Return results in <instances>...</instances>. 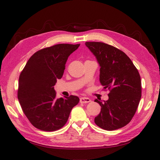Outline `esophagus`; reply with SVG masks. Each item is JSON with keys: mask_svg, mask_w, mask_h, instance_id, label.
<instances>
[{"mask_svg": "<svg viewBox=\"0 0 160 160\" xmlns=\"http://www.w3.org/2000/svg\"><path fill=\"white\" fill-rule=\"evenodd\" d=\"M80 103H89L91 102V100L89 99V98H86V97H82L80 98Z\"/></svg>", "mask_w": 160, "mask_h": 160, "instance_id": "obj_1", "label": "esophagus"}]
</instances>
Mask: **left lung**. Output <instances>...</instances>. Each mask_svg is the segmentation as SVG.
<instances>
[{"label": "left lung", "mask_w": 160, "mask_h": 160, "mask_svg": "<svg viewBox=\"0 0 160 160\" xmlns=\"http://www.w3.org/2000/svg\"><path fill=\"white\" fill-rule=\"evenodd\" d=\"M100 66V81L109 90L108 100L102 102L95 123L101 128L113 131L124 127L133 118L142 96L141 78L127 54L116 47L100 42H86Z\"/></svg>", "instance_id": "left-lung-1"}]
</instances>
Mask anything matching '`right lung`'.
<instances>
[{"label": "right lung", "instance_id": "obj_1", "mask_svg": "<svg viewBox=\"0 0 160 160\" xmlns=\"http://www.w3.org/2000/svg\"><path fill=\"white\" fill-rule=\"evenodd\" d=\"M80 44H58L33 53L19 76L18 99L23 113L33 127L54 131L67 123L73 107L78 104L75 96L56 99L57 80L62 77L71 53Z\"/></svg>", "mask_w": 160, "mask_h": 160}]
</instances>
